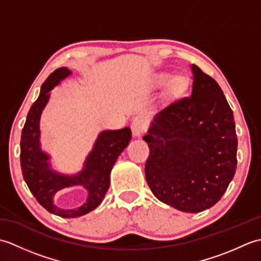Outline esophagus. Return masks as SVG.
<instances>
[{
  "label": "esophagus",
  "instance_id": "obj_1",
  "mask_svg": "<svg viewBox=\"0 0 261 261\" xmlns=\"http://www.w3.org/2000/svg\"><path fill=\"white\" fill-rule=\"evenodd\" d=\"M131 130H132V134H134L135 137L140 138L147 130L146 120H143L141 118H136V119L132 120Z\"/></svg>",
  "mask_w": 261,
  "mask_h": 261
}]
</instances>
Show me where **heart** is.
I'll return each mask as SVG.
<instances>
[{
	"label": "heart",
	"instance_id": "1",
	"mask_svg": "<svg viewBox=\"0 0 261 261\" xmlns=\"http://www.w3.org/2000/svg\"><path fill=\"white\" fill-rule=\"evenodd\" d=\"M168 83V92L176 96H182L188 92L191 87V80L190 77L185 74H177L175 76H171L170 73L164 71V73H159L154 77V84L157 86H163Z\"/></svg>",
	"mask_w": 261,
	"mask_h": 261
}]
</instances>
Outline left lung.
I'll return each mask as SVG.
<instances>
[{"label":"left lung","mask_w":261,"mask_h":261,"mask_svg":"<svg viewBox=\"0 0 261 261\" xmlns=\"http://www.w3.org/2000/svg\"><path fill=\"white\" fill-rule=\"evenodd\" d=\"M190 97L156 114L143 137L146 179L159 201L198 213L223 196L237 169L233 112L218 83L192 65Z\"/></svg>","instance_id":"8db88e82"}]
</instances>
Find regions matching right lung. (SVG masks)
Instances as JSON below:
<instances>
[{"label": "right lung", "instance_id": "1", "mask_svg": "<svg viewBox=\"0 0 261 261\" xmlns=\"http://www.w3.org/2000/svg\"><path fill=\"white\" fill-rule=\"evenodd\" d=\"M70 74L68 68L62 67L48 76L41 86L40 95L28 112L20 142L22 175L32 195L48 212L66 219L87 214L101 204L109 190L113 165L131 140V130L127 126L120 130L102 131L79 174L68 176L51 169L49 163L50 156L42 151L40 147L39 122L50 96L49 92ZM75 185L84 186L89 192L87 203L73 210L56 207L53 203L54 194L65 187Z\"/></svg>", "mask_w": 261, "mask_h": 261}]
</instances>
